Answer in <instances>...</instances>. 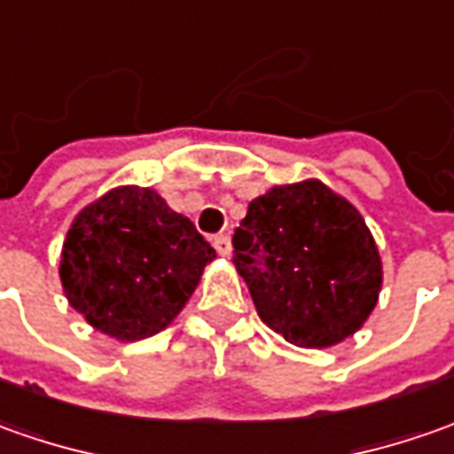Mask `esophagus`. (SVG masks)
Wrapping results in <instances>:
<instances>
[{
  "instance_id": "34e87169",
  "label": "esophagus",
  "mask_w": 454,
  "mask_h": 454,
  "mask_svg": "<svg viewBox=\"0 0 454 454\" xmlns=\"http://www.w3.org/2000/svg\"><path fill=\"white\" fill-rule=\"evenodd\" d=\"M212 245H215L217 254H222V257H230L232 254V245H230V237L227 234H215L212 237Z\"/></svg>"
}]
</instances>
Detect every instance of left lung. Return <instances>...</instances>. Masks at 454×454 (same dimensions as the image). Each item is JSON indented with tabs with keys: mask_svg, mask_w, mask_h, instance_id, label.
<instances>
[{
	"mask_svg": "<svg viewBox=\"0 0 454 454\" xmlns=\"http://www.w3.org/2000/svg\"><path fill=\"white\" fill-rule=\"evenodd\" d=\"M232 247L257 315L297 348H333L375 309V239L360 212L317 179L252 200Z\"/></svg>",
	"mask_w": 454,
	"mask_h": 454,
	"instance_id": "left-lung-1",
	"label": "left lung"
}]
</instances>
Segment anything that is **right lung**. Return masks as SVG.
Returning <instances> with one entry per match:
<instances>
[{
	"mask_svg": "<svg viewBox=\"0 0 454 454\" xmlns=\"http://www.w3.org/2000/svg\"><path fill=\"white\" fill-rule=\"evenodd\" d=\"M202 234L149 187H117L79 212L62 247L69 305L121 342L164 330L215 260Z\"/></svg>",
	"mask_w": 454,
	"mask_h": 454,
	"instance_id": "add662e5",
	"label": "right lung"
}]
</instances>
